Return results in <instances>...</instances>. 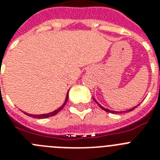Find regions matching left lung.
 Returning <instances> with one entry per match:
<instances>
[{
  "label": "left lung",
  "instance_id": "obj_1",
  "mask_svg": "<svg viewBox=\"0 0 160 160\" xmlns=\"http://www.w3.org/2000/svg\"><path fill=\"white\" fill-rule=\"evenodd\" d=\"M94 100H95V102H96V103L98 105H99V107L101 108L102 109H103V110H104V111H106V112H110V113H119V112H115V111H111V110H108V109H107V108H103V107H102V106H101L100 104H99V103H98V102H97L96 100H95V99H94ZM138 105H137V106H136V107H133V108H130V109H129V110H126V111H125V112H131V111H133V110H134L135 108H136L138 107Z\"/></svg>",
  "mask_w": 160,
  "mask_h": 160
}]
</instances>
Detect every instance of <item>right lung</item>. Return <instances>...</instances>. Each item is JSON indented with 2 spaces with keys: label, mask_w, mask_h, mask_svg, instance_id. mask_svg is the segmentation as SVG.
Returning <instances> with one entry per match:
<instances>
[{
  "label": "right lung",
  "mask_w": 160,
  "mask_h": 160,
  "mask_svg": "<svg viewBox=\"0 0 160 160\" xmlns=\"http://www.w3.org/2000/svg\"><path fill=\"white\" fill-rule=\"evenodd\" d=\"M68 98H69V93H67L66 98H65V103H63V105H62L61 107H60L59 108L57 109V110H55V111H54V112H50V113H48V114H41V115H33V114H29V113H27V112H24V113H25L26 115L29 116V117H33V118H38V119H41V118H48V117H53V116H55L56 114H57V113H58L60 111H61V109L63 108L64 106H65V103H67V101H68Z\"/></svg>",
  "instance_id": "1"
}]
</instances>
